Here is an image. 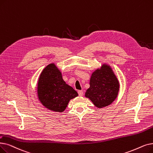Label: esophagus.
Wrapping results in <instances>:
<instances>
[{"instance_id":"34e87169","label":"esophagus","mask_w":153,"mask_h":153,"mask_svg":"<svg viewBox=\"0 0 153 153\" xmlns=\"http://www.w3.org/2000/svg\"><path fill=\"white\" fill-rule=\"evenodd\" d=\"M78 94L79 96H82L84 94V92L82 91H78Z\"/></svg>"}]
</instances>
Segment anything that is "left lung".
Instances as JSON below:
<instances>
[{
    "label": "left lung",
    "instance_id": "1",
    "mask_svg": "<svg viewBox=\"0 0 153 153\" xmlns=\"http://www.w3.org/2000/svg\"><path fill=\"white\" fill-rule=\"evenodd\" d=\"M90 87L85 96L89 98L98 108L106 107L116 99L119 90V82L112 68L104 64L100 69L92 72Z\"/></svg>",
    "mask_w": 153,
    "mask_h": 153
}]
</instances>
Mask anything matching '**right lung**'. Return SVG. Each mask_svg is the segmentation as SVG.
Listing matches in <instances>:
<instances>
[{
  "mask_svg": "<svg viewBox=\"0 0 153 153\" xmlns=\"http://www.w3.org/2000/svg\"><path fill=\"white\" fill-rule=\"evenodd\" d=\"M37 96L45 108L61 112L67 108L71 99L78 94L64 81L61 71L52 63L46 66L39 76Z\"/></svg>",
  "mask_w": 153,
  "mask_h": 153,
  "instance_id": "right-lung-1",
  "label": "right lung"
}]
</instances>
